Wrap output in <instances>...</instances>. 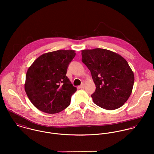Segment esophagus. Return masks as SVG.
Returning a JSON list of instances; mask_svg holds the SVG:
<instances>
[{
	"mask_svg": "<svg viewBox=\"0 0 154 154\" xmlns=\"http://www.w3.org/2000/svg\"><path fill=\"white\" fill-rule=\"evenodd\" d=\"M79 88H84V84H82L81 85H80L79 87Z\"/></svg>",
	"mask_w": 154,
	"mask_h": 154,
	"instance_id": "34e87169",
	"label": "esophagus"
}]
</instances>
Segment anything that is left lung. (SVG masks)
<instances>
[{
    "mask_svg": "<svg viewBox=\"0 0 154 154\" xmlns=\"http://www.w3.org/2000/svg\"><path fill=\"white\" fill-rule=\"evenodd\" d=\"M82 62L95 85L93 102L106 110L122 107L131 95L134 76L128 62L119 54L103 48L83 50Z\"/></svg>",
    "mask_w": 154,
    "mask_h": 154,
    "instance_id": "1",
    "label": "left lung"
}]
</instances>
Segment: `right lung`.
Instances as JSON below:
<instances>
[{"label": "right lung", "instance_id": "add662e5", "mask_svg": "<svg viewBox=\"0 0 154 154\" xmlns=\"http://www.w3.org/2000/svg\"><path fill=\"white\" fill-rule=\"evenodd\" d=\"M59 50L44 53L28 68L25 91L32 104L48 114L59 112L70 103L76 88L66 76L68 66L76 53Z\"/></svg>", "mask_w": 154, "mask_h": 154}]
</instances>
